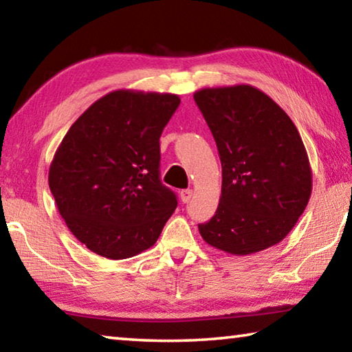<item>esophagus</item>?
Returning <instances> with one entry per match:
<instances>
[{
	"instance_id": "esophagus-1",
	"label": "esophagus",
	"mask_w": 352,
	"mask_h": 352,
	"mask_svg": "<svg viewBox=\"0 0 352 352\" xmlns=\"http://www.w3.org/2000/svg\"><path fill=\"white\" fill-rule=\"evenodd\" d=\"M190 197H192V189H183L180 192V199L183 204H189Z\"/></svg>"
}]
</instances>
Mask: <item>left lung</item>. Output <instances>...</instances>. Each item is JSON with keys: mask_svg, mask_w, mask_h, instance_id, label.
Returning a JSON list of instances; mask_svg holds the SVG:
<instances>
[{"mask_svg": "<svg viewBox=\"0 0 352 352\" xmlns=\"http://www.w3.org/2000/svg\"><path fill=\"white\" fill-rule=\"evenodd\" d=\"M195 104L217 144L222 195L204 241L230 254L258 253L290 233L312 192V170L295 124L252 85L204 88Z\"/></svg>", "mask_w": 352, "mask_h": 352, "instance_id": "left-lung-1", "label": "left lung"}]
</instances>
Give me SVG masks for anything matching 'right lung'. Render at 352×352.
<instances>
[{
    "label": "right lung",
    "mask_w": 352,
    "mask_h": 352,
    "mask_svg": "<svg viewBox=\"0 0 352 352\" xmlns=\"http://www.w3.org/2000/svg\"><path fill=\"white\" fill-rule=\"evenodd\" d=\"M178 105L177 94L116 90L65 135L47 182L65 223L93 253L144 252L175 211V192L160 180V136Z\"/></svg>",
    "instance_id": "add662e5"
}]
</instances>
